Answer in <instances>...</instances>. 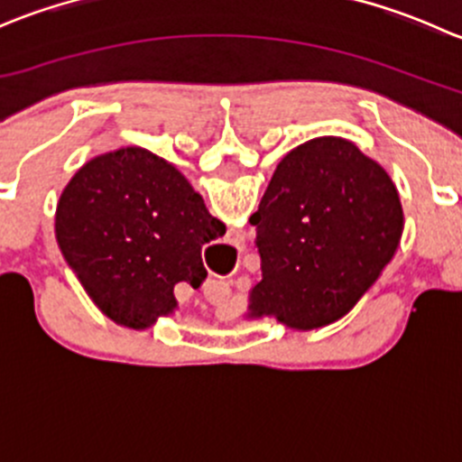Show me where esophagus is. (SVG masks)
I'll return each instance as SVG.
<instances>
[{
	"instance_id": "1",
	"label": "esophagus",
	"mask_w": 462,
	"mask_h": 462,
	"mask_svg": "<svg viewBox=\"0 0 462 462\" xmlns=\"http://www.w3.org/2000/svg\"><path fill=\"white\" fill-rule=\"evenodd\" d=\"M227 292H230V291H227V288H223V295H227Z\"/></svg>"
}]
</instances>
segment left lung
<instances>
[{
	"instance_id": "left-lung-1",
	"label": "left lung",
	"mask_w": 462,
	"mask_h": 462,
	"mask_svg": "<svg viewBox=\"0 0 462 462\" xmlns=\"http://www.w3.org/2000/svg\"><path fill=\"white\" fill-rule=\"evenodd\" d=\"M402 223L393 180L356 144L321 136L295 147L250 217L261 257L250 315L301 330L333 324L380 277Z\"/></svg>"
}]
</instances>
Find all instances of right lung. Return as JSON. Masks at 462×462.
I'll return each mask as SVG.
<instances>
[{
	"label": "right lung",
	"mask_w": 462,
	"mask_h": 462,
	"mask_svg": "<svg viewBox=\"0 0 462 462\" xmlns=\"http://www.w3.org/2000/svg\"><path fill=\"white\" fill-rule=\"evenodd\" d=\"M55 235L97 309L147 328L176 309V283L201 286L203 245L226 235V226L176 167L125 147L73 176L60 197Z\"/></svg>",
	"instance_id": "1"
}]
</instances>
